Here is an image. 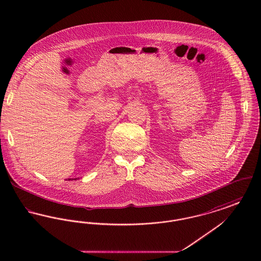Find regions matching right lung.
Here are the masks:
<instances>
[{
  "label": "right lung",
  "instance_id": "obj_1",
  "mask_svg": "<svg viewBox=\"0 0 261 261\" xmlns=\"http://www.w3.org/2000/svg\"><path fill=\"white\" fill-rule=\"evenodd\" d=\"M68 180H71V179H68Z\"/></svg>",
  "mask_w": 261,
  "mask_h": 261
}]
</instances>
